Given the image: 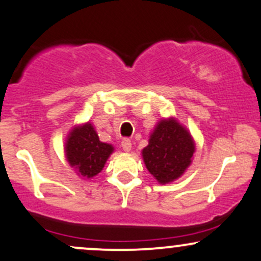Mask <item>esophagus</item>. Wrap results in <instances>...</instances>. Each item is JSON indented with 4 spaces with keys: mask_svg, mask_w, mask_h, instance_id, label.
<instances>
[{
    "mask_svg": "<svg viewBox=\"0 0 261 261\" xmlns=\"http://www.w3.org/2000/svg\"><path fill=\"white\" fill-rule=\"evenodd\" d=\"M131 145H133V144H131V140H128V139H124L121 141V147H122V150L125 151V152H128V151L131 150V147H133Z\"/></svg>",
    "mask_w": 261,
    "mask_h": 261,
    "instance_id": "obj_1",
    "label": "esophagus"
}]
</instances>
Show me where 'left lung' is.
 I'll use <instances>...</instances> for the list:
<instances>
[{"instance_id": "left-lung-1", "label": "left lung", "mask_w": 261, "mask_h": 261, "mask_svg": "<svg viewBox=\"0 0 261 261\" xmlns=\"http://www.w3.org/2000/svg\"><path fill=\"white\" fill-rule=\"evenodd\" d=\"M194 142L176 120H162L142 150L147 170L160 183L172 182L191 165Z\"/></svg>"}]
</instances>
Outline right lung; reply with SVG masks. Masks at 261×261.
Here are the masks:
<instances>
[{"label": "right lung", "instance_id": "obj_1", "mask_svg": "<svg viewBox=\"0 0 261 261\" xmlns=\"http://www.w3.org/2000/svg\"><path fill=\"white\" fill-rule=\"evenodd\" d=\"M113 150V146L100 141L89 122L74 128L65 144L68 162L85 178H91L102 170Z\"/></svg>", "mask_w": 261, "mask_h": 261}]
</instances>
